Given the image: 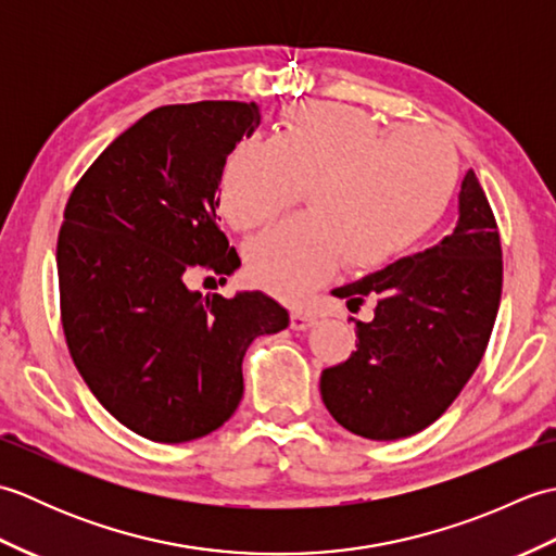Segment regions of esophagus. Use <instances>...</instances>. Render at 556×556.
I'll return each mask as SVG.
<instances>
[{
  "mask_svg": "<svg viewBox=\"0 0 556 556\" xmlns=\"http://www.w3.org/2000/svg\"><path fill=\"white\" fill-rule=\"evenodd\" d=\"M315 323H317V317L308 311H293L291 313V327L299 329V332H303V329H311Z\"/></svg>",
  "mask_w": 556,
  "mask_h": 556,
  "instance_id": "obj_1",
  "label": "esophagus"
}]
</instances>
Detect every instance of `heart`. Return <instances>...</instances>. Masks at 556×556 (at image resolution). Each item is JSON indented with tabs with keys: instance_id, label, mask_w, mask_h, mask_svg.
Segmentation results:
<instances>
[{
	"instance_id": "obj_1",
	"label": "heart",
	"mask_w": 556,
	"mask_h": 556,
	"mask_svg": "<svg viewBox=\"0 0 556 556\" xmlns=\"http://www.w3.org/2000/svg\"><path fill=\"white\" fill-rule=\"evenodd\" d=\"M458 157L422 126L394 131L356 108L301 104L271 140L243 138L222 169L219 205L236 229L257 231L308 188L311 212L257 239L245 263L257 285L301 299L339 260L384 265L418 243L452 203Z\"/></svg>"
}]
</instances>
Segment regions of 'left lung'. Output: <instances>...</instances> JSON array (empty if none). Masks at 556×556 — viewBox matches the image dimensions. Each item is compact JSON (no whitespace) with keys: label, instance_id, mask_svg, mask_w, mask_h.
Masks as SVG:
<instances>
[{"label":"left lung","instance_id":"obj_1","mask_svg":"<svg viewBox=\"0 0 556 556\" xmlns=\"http://www.w3.org/2000/svg\"><path fill=\"white\" fill-rule=\"evenodd\" d=\"M334 296L377 301L356 320L351 358L323 370L320 394L353 434L387 442L428 428L476 372L502 299V243L485 191L470 169L458 219L428 251L401 257Z\"/></svg>","mask_w":556,"mask_h":556}]
</instances>
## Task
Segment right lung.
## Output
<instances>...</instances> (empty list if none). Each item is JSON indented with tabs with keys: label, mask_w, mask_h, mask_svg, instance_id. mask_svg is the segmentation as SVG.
<instances>
[{
	"label": "right lung",
	"mask_w": 556,
	"mask_h": 556,
	"mask_svg": "<svg viewBox=\"0 0 556 556\" xmlns=\"http://www.w3.org/2000/svg\"><path fill=\"white\" fill-rule=\"evenodd\" d=\"M257 126L255 102L152 110L66 203L56 275L71 358L100 404L152 442H191L227 422L251 341L289 327V311L263 291L224 299L186 285L193 271L241 265L219 231L217 188Z\"/></svg>",
	"instance_id": "right-lung-1"
}]
</instances>
